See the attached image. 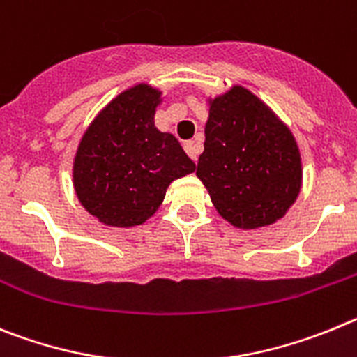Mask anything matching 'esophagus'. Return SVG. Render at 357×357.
Returning a JSON list of instances; mask_svg holds the SVG:
<instances>
[{
	"instance_id": "1",
	"label": "esophagus",
	"mask_w": 357,
	"mask_h": 357,
	"mask_svg": "<svg viewBox=\"0 0 357 357\" xmlns=\"http://www.w3.org/2000/svg\"><path fill=\"white\" fill-rule=\"evenodd\" d=\"M199 149H201V147H199V144L197 142H194V140H190V142H186L185 144V151H186V155L190 156L192 160H197V155H199Z\"/></svg>"
}]
</instances>
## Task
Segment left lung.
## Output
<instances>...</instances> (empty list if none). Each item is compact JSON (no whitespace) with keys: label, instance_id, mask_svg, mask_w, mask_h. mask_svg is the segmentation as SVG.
I'll list each match as a JSON object with an SVG mask.
<instances>
[{"label":"left lung","instance_id":"obj_1","mask_svg":"<svg viewBox=\"0 0 357 357\" xmlns=\"http://www.w3.org/2000/svg\"><path fill=\"white\" fill-rule=\"evenodd\" d=\"M208 105L206 140L195 174L215 210L240 229L278 222L303 186L301 153L290 128L240 85Z\"/></svg>","mask_w":357,"mask_h":357}]
</instances>
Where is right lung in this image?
Returning <instances> with one entry per match:
<instances>
[{"mask_svg": "<svg viewBox=\"0 0 357 357\" xmlns=\"http://www.w3.org/2000/svg\"><path fill=\"white\" fill-rule=\"evenodd\" d=\"M162 92L139 83L102 108L79 140L73 185L99 222L133 227L156 213L174 179L195 171L174 135L155 126Z\"/></svg>", "mask_w": 357, "mask_h": 357, "instance_id": "obj_1", "label": "right lung"}]
</instances>
